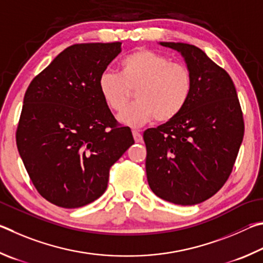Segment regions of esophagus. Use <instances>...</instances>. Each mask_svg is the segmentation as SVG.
<instances>
[{"mask_svg": "<svg viewBox=\"0 0 263 263\" xmlns=\"http://www.w3.org/2000/svg\"><path fill=\"white\" fill-rule=\"evenodd\" d=\"M133 136H134V140L135 142H137V143H140V142L143 141V136H142L141 133L139 130H133Z\"/></svg>", "mask_w": 263, "mask_h": 263, "instance_id": "34e87169", "label": "esophagus"}]
</instances>
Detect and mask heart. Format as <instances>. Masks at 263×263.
<instances>
[{"label": "heart", "instance_id": "1", "mask_svg": "<svg viewBox=\"0 0 263 263\" xmlns=\"http://www.w3.org/2000/svg\"><path fill=\"white\" fill-rule=\"evenodd\" d=\"M105 104L121 112L135 92L137 103L120 114V121L141 127L153 120L167 122L186 107L193 91L191 69L167 55L140 48L120 62V73L105 71L98 80Z\"/></svg>", "mask_w": 263, "mask_h": 263}]
</instances>
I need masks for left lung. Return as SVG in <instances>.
I'll return each instance as SVG.
<instances>
[{
    "label": "left lung",
    "mask_w": 263,
    "mask_h": 263,
    "mask_svg": "<svg viewBox=\"0 0 263 263\" xmlns=\"http://www.w3.org/2000/svg\"><path fill=\"white\" fill-rule=\"evenodd\" d=\"M160 45L185 58L193 91L177 118L144 132L146 178L160 199L193 205L215 195L231 174L245 133L242 110L232 78L203 50Z\"/></svg>",
    "instance_id": "obj_1"
}]
</instances>
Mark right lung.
I'll list each match as a JSON object with an SVG mask.
<instances>
[{
  "mask_svg": "<svg viewBox=\"0 0 263 263\" xmlns=\"http://www.w3.org/2000/svg\"><path fill=\"white\" fill-rule=\"evenodd\" d=\"M120 52L121 43L69 46L25 92L18 153L35 190L55 205L80 208L100 197L110 166L134 144L98 89Z\"/></svg>",
  "mask_w": 263,
  "mask_h": 263,
  "instance_id": "add662e5",
  "label": "right lung"
}]
</instances>
